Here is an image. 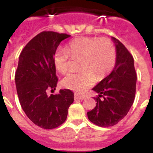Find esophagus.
Instances as JSON below:
<instances>
[{
	"instance_id": "obj_1",
	"label": "esophagus",
	"mask_w": 153,
	"mask_h": 153,
	"mask_svg": "<svg viewBox=\"0 0 153 153\" xmlns=\"http://www.w3.org/2000/svg\"><path fill=\"white\" fill-rule=\"evenodd\" d=\"M75 99H78V100L85 99V96H78V95H75Z\"/></svg>"
}]
</instances>
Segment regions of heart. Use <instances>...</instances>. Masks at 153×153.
<instances>
[{
    "label": "heart",
    "mask_w": 153,
    "mask_h": 153,
    "mask_svg": "<svg viewBox=\"0 0 153 153\" xmlns=\"http://www.w3.org/2000/svg\"><path fill=\"white\" fill-rule=\"evenodd\" d=\"M71 54L81 57L78 73H70L62 80L67 88L82 91L98 79L103 78L111 71L116 62V51L111 40L107 38L82 37L75 39L68 45V51L59 47L54 54L53 62L57 71L66 73Z\"/></svg>",
    "instance_id": "heart-1"
}]
</instances>
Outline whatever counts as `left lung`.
<instances>
[{"label":"left lung","instance_id":"1","mask_svg":"<svg viewBox=\"0 0 153 153\" xmlns=\"http://www.w3.org/2000/svg\"><path fill=\"white\" fill-rule=\"evenodd\" d=\"M111 39L116 47L115 65L109 75L93 88L99 96L94 98L96 107L87 113L91 122L103 127L115 125L126 117L136 92L134 59L121 42L112 36Z\"/></svg>","mask_w":153,"mask_h":153}]
</instances>
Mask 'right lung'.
<instances>
[{"mask_svg": "<svg viewBox=\"0 0 153 153\" xmlns=\"http://www.w3.org/2000/svg\"><path fill=\"white\" fill-rule=\"evenodd\" d=\"M70 36L43 31L26 45L19 56L15 75L19 102L28 118L43 129H54L64 123L74 101V94L68 89L47 95L49 89L55 90L58 80L53 62L54 52L61 42Z\"/></svg>", "mask_w": 153, "mask_h": 153, "instance_id": "right-lung-1", "label": "right lung"}]
</instances>
